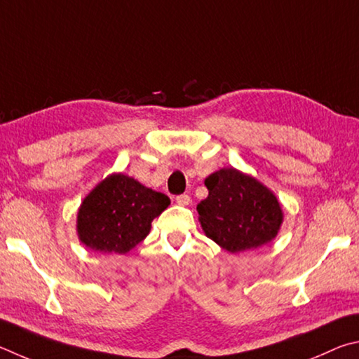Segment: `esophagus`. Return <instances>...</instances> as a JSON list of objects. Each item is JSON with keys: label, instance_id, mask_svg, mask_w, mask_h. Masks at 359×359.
Returning <instances> with one entry per match:
<instances>
[{"label": "esophagus", "instance_id": "obj_1", "mask_svg": "<svg viewBox=\"0 0 359 359\" xmlns=\"http://www.w3.org/2000/svg\"><path fill=\"white\" fill-rule=\"evenodd\" d=\"M176 203L181 205V206H187L191 203V197L187 196V194H181V196L176 197Z\"/></svg>", "mask_w": 359, "mask_h": 359}]
</instances>
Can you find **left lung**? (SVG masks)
Segmentation results:
<instances>
[{
  "label": "left lung",
  "mask_w": 359,
  "mask_h": 359,
  "mask_svg": "<svg viewBox=\"0 0 359 359\" xmlns=\"http://www.w3.org/2000/svg\"><path fill=\"white\" fill-rule=\"evenodd\" d=\"M208 197L197 205L205 235L231 254L274 240L284 221L279 200L259 180L233 167L205 180Z\"/></svg>",
  "instance_id": "left-lung-1"
}]
</instances>
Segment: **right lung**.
Returning <instances> with one entry per match:
<instances>
[{"mask_svg": "<svg viewBox=\"0 0 359 359\" xmlns=\"http://www.w3.org/2000/svg\"><path fill=\"white\" fill-rule=\"evenodd\" d=\"M170 205L156 192L123 173H113L94 187L77 212L80 241L96 252L126 254L143 241L153 219Z\"/></svg>", "mask_w": 359, "mask_h": 359, "instance_id": "right-lung-1", "label": "right lung"}]
</instances>
